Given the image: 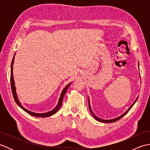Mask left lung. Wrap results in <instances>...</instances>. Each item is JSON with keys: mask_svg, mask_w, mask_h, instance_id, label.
Masks as SVG:
<instances>
[{"mask_svg": "<svg viewBox=\"0 0 150 150\" xmlns=\"http://www.w3.org/2000/svg\"><path fill=\"white\" fill-rule=\"evenodd\" d=\"M138 66H139V62H138ZM138 97H137L135 100L134 102H133V103L132 104V106H130V107L128 108V109L123 114H122V115H120V116H119V117H116V118H114V119H110V120H108V119H107V120H106V119H100V118L98 117L97 116L95 115L94 114V113L93 112V111H92V110H91V105H90V98H89V97L88 96V104H89V109H90V112H91V113L92 114V116H93L94 119H95V120H97V121H99V122H104V123H111V122H116V121H117L118 120H119L120 119H121V118H122V117H124L127 113L128 112V111L130 110V109H131V108L133 107V105H134V104L136 103V101L137 100Z\"/></svg>", "mask_w": 150, "mask_h": 150, "instance_id": "obj_1", "label": "left lung"}]
</instances>
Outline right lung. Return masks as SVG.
<instances>
[{"label":"right lung","instance_id":"add662e5","mask_svg":"<svg viewBox=\"0 0 150 150\" xmlns=\"http://www.w3.org/2000/svg\"><path fill=\"white\" fill-rule=\"evenodd\" d=\"M15 55L13 56V58L12 62H11V65L10 81H11V86L12 93H13V95L14 99H15V101L16 102V103H17V104L18 105V106L20 107V108H21L24 111H26V112L28 113V114H30V115H31L34 116V117H50V116L53 115H54L56 112H57V111H58L60 109V108L61 107L64 96V95L66 93L67 90H68V87L69 86V85L71 84L72 82H69V83L67 86H66V87L63 89V90L61 92V94H60V98H59V99L58 103H57L55 108H53L52 110H51V111H48V112H46V113H35V112H33V111H31L30 110H28L26 109V108H25L21 104V102L19 101V100H18V98L17 94V91H16V87H15V81H14V77H13V63H14V59H15Z\"/></svg>","mask_w":150,"mask_h":150}]
</instances>
